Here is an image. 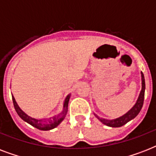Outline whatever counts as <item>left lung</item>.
I'll return each mask as SVG.
<instances>
[{
    "instance_id": "obj_1",
    "label": "left lung",
    "mask_w": 156,
    "mask_h": 156,
    "mask_svg": "<svg viewBox=\"0 0 156 156\" xmlns=\"http://www.w3.org/2000/svg\"><path fill=\"white\" fill-rule=\"evenodd\" d=\"M144 94H145V79H144L143 73H142V90H141L140 95H139V97H138V101L135 104V105L127 113L121 116V117H119V118L115 119V120H106V119L100 118L96 115H95V116L103 124L106 125V126H110V127H121L127 122H129L130 120L134 118L139 113V112L141 111V109L143 108V101H144Z\"/></svg>"
}]
</instances>
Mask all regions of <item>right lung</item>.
Returning a JSON list of instances; mask_svg holds the SVG:
<instances>
[{"instance_id": "right-lung-1", "label": "right lung", "mask_w": 156, "mask_h": 156, "mask_svg": "<svg viewBox=\"0 0 156 156\" xmlns=\"http://www.w3.org/2000/svg\"><path fill=\"white\" fill-rule=\"evenodd\" d=\"M69 98H70V95H69L66 98L65 102H64V109L62 112H61L56 116H54L53 119H50V120H48V121H44V120H37V119L32 118V117L27 116L24 112H23V110H21V108L16 103L14 97L12 96L13 106H14V108H15L18 116H20L23 121H25L26 122L30 124V126H34V127H35L38 129H40V130H50V129H52L56 128V126L63 121L65 117H66V114L68 112V104Z\"/></svg>"}]
</instances>
